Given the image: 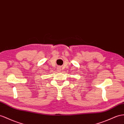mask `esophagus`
Masks as SVG:
<instances>
[{
    "mask_svg": "<svg viewBox=\"0 0 124 124\" xmlns=\"http://www.w3.org/2000/svg\"><path fill=\"white\" fill-rule=\"evenodd\" d=\"M61 69V68H60V66H59V67L58 68V71H59V72L60 71V70H61V69Z\"/></svg>",
    "mask_w": 124,
    "mask_h": 124,
    "instance_id": "1",
    "label": "esophagus"
}]
</instances>
